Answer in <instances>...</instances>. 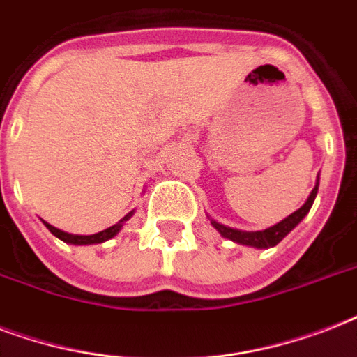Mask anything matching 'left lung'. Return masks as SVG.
Listing matches in <instances>:
<instances>
[{
  "label": "left lung",
  "mask_w": 357,
  "mask_h": 357,
  "mask_svg": "<svg viewBox=\"0 0 357 357\" xmlns=\"http://www.w3.org/2000/svg\"><path fill=\"white\" fill-rule=\"evenodd\" d=\"M317 190H319V181H317L315 189L311 190L310 198L305 200V204L300 207L298 211H294L293 215H289L287 218H283L282 222H278L276 226H272V228H266L265 231H238V229L234 228H226L222 224L215 222L211 220L213 228L217 229L218 234L222 235V237L229 238V241H234V243L238 244H246V246H254V248H271V246H276L280 241H282L285 235L291 231V229L296 226V224L302 220V218L310 213L311 206H313V202H315Z\"/></svg>",
  "instance_id": "obj_1"
}]
</instances>
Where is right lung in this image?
<instances>
[{
    "instance_id": "1",
    "label": "right lung",
    "mask_w": 357,
    "mask_h": 357,
    "mask_svg": "<svg viewBox=\"0 0 357 357\" xmlns=\"http://www.w3.org/2000/svg\"><path fill=\"white\" fill-rule=\"evenodd\" d=\"M131 215H133V213L126 215V217H123L119 224H114V226H111V228H107V229H103V231H100V234H96V235L64 234V231H61V229H57V228H53V226H50L47 222H44V224H46V228L50 229V231H52L55 237H59L61 241H64V243H70V244H98V243H103V241H107V238L114 237V235L119 234L120 228H122V222H123V220H128Z\"/></svg>"
}]
</instances>
